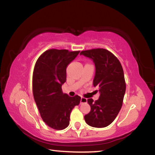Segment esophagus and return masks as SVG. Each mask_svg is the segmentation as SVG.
Returning a JSON list of instances; mask_svg holds the SVG:
<instances>
[{
    "label": "esophagus",
    "instance_id": "1",
    "mask_svg": "<svg viewBox=\"0 0 155 155\" xmlns=\"http://www.w3.org/2000/svg\"><path fill=\"white\" fill-rule=\"evenodd\" d=\"M87 102V99L84 98V97H82L81 99H80V104H86Z\"/></svg>",
    "mask_w": 155,
    "mask_h": 155
}]
</instances>
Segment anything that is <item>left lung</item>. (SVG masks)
<instances>
[{"label": "left lung", "mask_w": 155, "mask_h": 155, "mask_svg": "<svg viewBox=\"0 0 155 155\" xmlns=\"http://www.w3.org/2000/svg\"><path fill=\"white\" fill-rule=\"evenodd\" d=\"M80 54L92 59L95 65L93 85L98 87L99 98L88 99L90 113L84 116L89 126L104 128L111 124L121 109L125 92L124 70L118 59L104 48L82 51Z\"/></svg>", "instance_id": "left-lung-1"}]
</instances>
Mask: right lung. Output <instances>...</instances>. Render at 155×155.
Segmentation results:
<instances>
[{
  "instance_id": "obj_1",
  "label": "right lung",
  "mask_w": 155,
  "mask_h": 155,
  "mask_svg": "<svg viewBox=\"0 0 155 155\" xmlns=\"http://www.w3.org/2000/svg\"><path fill=\"white\" fill-rule=\"evenodd\" d=\"M80 51L49 49L37 59L33 72L34 99L45 124L55 130L68 126L72 110L81 97L63 94L62 84L66 81V68Z\"/></svg>"
}]
</instances>
